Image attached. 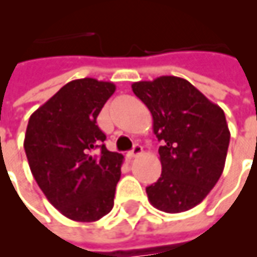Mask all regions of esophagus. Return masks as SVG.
I'll return each instance as SVG.
<instances>
[{
    "label": "esophagus",
    "mask_w": 257,
    "mask_h": 257,
    "mask_svg": "<svg viewBox=\"0 0 257 257\" xmlns=\"http://www.w3.org/2000/svg\"><path fill=\"white\" fill-rule=\"evenodd\" d=\"M142 152H144V149H142V146L141 145H134V148H133V150L131 152H128V157L130 158H134V157H138L140 154H142Z\"/></svg>",
    "instance_id": "34e87169"
}]
</instances>
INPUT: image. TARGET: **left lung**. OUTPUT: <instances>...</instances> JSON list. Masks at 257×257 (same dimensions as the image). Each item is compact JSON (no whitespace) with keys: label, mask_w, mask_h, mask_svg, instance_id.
<instances>
[{"label":"left lung","mask_w":257,"mask_h":257,"mask_svg":"<svg viewBox=\"0 0 257 257\" xmlns=\"http://www.w3.org/2000/svg\"><path fill=\"white\" fill-rule=\"evenodd\" d=\"M149 108L161 177L146 187L154 207L165 213L192 209L207 196L223 172L230 131L222 108L184 78L158 77L131 85Z\"/></svg>","instance_id":"obj_1"}]
</instances>
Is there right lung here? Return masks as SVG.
<instances>
[{"instance_id":"obj_1","label":"right lung","mask_w":257,"mask_h":257,"mask_svg":"<svg viewBox=\"0 0 257 257\" xmlns=\"http://www.w3.org/2000/svg\"><path fill=\"white\" fill-rule=\"evenodd\" d=\"M115 89L94 78L70 81L28 120L31 172L48 202L73 221L93 222L113 207L123 156L105 148L96 119Z\"/></svg>"}]
</instances>
